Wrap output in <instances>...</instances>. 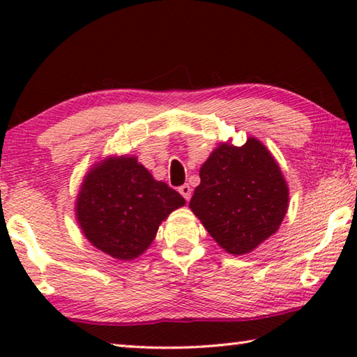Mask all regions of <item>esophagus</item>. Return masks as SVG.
Returning <instances> with one entry per match:
<instances>
[{"label":"esophagus","instance_id":"1","mask_svg":"<svg viewBox=\"0 0 357 357\" xmlns=\"http://www.w3.org/2000/svg\"><path fill=\"white\" fill-rule=\"evenodd\" d=\"M179 193L185 198L187 202H189V200H190V197H192V187H190L189 184L181 185V187H179Z\"/></svg>","mask_w":357,"mask_h":357}]
</instances>
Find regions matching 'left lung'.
Returning a JSON list of instances; mask_svg holds the SVG:
<instances>
[{"label": "left lung", "instance_id": "left-lung-1", "mask_svg": "<svg viewBox=\"0 0 357 357\" xmlns=\"http://www.w3.org/2000/svg\"><path fill=\"white\" fill-rule=\"evenodd\" d=\"M200 179L189 208L225 252L250 253L280 228L288 184L258 138L243 146L222 142L202 165Z\"/></svg>", "mask_w": 357, "mask_h": 357}]
</instances>
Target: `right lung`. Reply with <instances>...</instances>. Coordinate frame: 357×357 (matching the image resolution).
Here are the masks:
<instances>
[{"mask_svg":"<svg viewBox=\"0 0 357 357\" xmlns=\"http://www.w3.org/2000/svg\"><path fill=\"white\" fill-rule=\"evenodd\" d=\"M184 204V198L155 181L135 155H107L84 174L75 217L96 249L130 261L144 253L160 223Z\"/></svg>","mask_w":357,"mask_h":357,"instance_id":"right-lung-1","label":"right lung"}]
</instances>
